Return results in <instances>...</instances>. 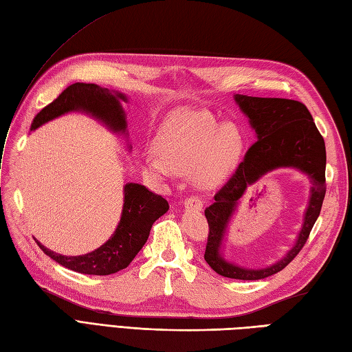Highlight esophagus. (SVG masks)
I'll return each instance as SVG.
<instances>
[{
    "instance_id": "34e87169",
    "label": "esophagus",
    "mask_w": 352,
    "mask_h": 352,
    "mask_svg": "<svg viewBox=\"0 0 352 352\" xmlns=\"http://www.w3.org/2000/svg\"><path fill=\"white\" fill-rule=\"evenodd\" d=\"M185 209H194V210H203V201L200 197H195V195H191L190 199H186L185 203Z\"/></svg>"
}]
</instances>
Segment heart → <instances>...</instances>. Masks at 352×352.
<instances>
[{"instance_id": "heart-1", "label": "heart", "mask_w": 352, "mask_h": 352, "mask_svg": "<svg viewBox=\"0 0 352 352\" xmlns=\"http://www.w3.org/2000/svg\"><path fill=\"white\" fill-rule=\"evenodd\" d=\"M157 153L143 158L149 175L166 179L173 171H191L194 184L213 190L236 170L245 151L241 128L222 124L204 113H179L168 118L155 139Z\"/></svg>"}]
</instances>
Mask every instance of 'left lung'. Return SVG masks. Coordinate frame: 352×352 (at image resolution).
Here are the masks:
<instances>
[{
  "label": "left lung",
  "mask_w": 352,
  "mask_h": 352,
  "mask_svg": "<svg viewBox=\"0 0 352 352\" xmlns=\"http://www.w3.org/2000/svg\"><path fill=\"white\" fill-rule=\"evenodd\" d=\"M234 101L256 134L236 173L215 194V203L204 210L209 236L204 260L218 275L241 280H256L285 269L305 246L318 219L325 195V144L312 115L303 102L287 98H261L236 94ZM296 168L310 177V201L295 245L280 261L261 270L243 268L223 258L230 218L245 191L269 170Z\"/></svg>",
  "instance_id": "obj_1"
}]
</instances>
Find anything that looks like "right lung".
I'll list each match as a JSON object with an SVG mask.
<instances>
[{
	"label": "right lung",
	"instance_id": "add662e5",
	"mask_svg": "<svg viewBox=\"0 0 352 352\" xmlns=\"http://www.w3.org/2000/svg\"><path fill=\"white\" fill-rule=\"evenodd\" d=\"M122 101L126 102L125 94L101 88L96 83H73L64 89L56 100L41 109L34 118L31 131L52 119L82 111L104 124L110 131L128 135L126 118L122 109ZM131 149V144H128ZM168 210V203L161 195L153 194L146 186L128 182L124 186V208L121 221L106 243L96 251L85 255L68 256L47 250L38 241L40 250L64 267L83 275H111L128 267L134 256L146 243L152 224Z\"/></svg>",
	"mask_w": 352,
	"mask_h": 352
}]
</instances>
